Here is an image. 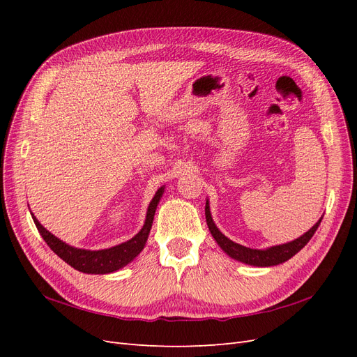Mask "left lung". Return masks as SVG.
Instances as JSON below:
<instances>
[{"label": "left lung", "mask_w": 357, "mask_h": 357, "mask_svg": "<svg viewBox=\"0 0 357 357\" xmlns=\"http://www.w3.org/2000/svg\"><path fill=\"white\" fill-rule=\"evenodd\" d=\"M205 219H207V225H208V229L213 235V238L215 240V243L219 244V247L226 255L235 259V261L243 262L245 265L265 268V266H274V265L283 264V262L289 261L290 257H294L301 250V248H304L307 245V243L311 240V236L314 235V232L317 231L323 218H320L317 220V223L312 226V228H310L304 235H301L299 238L284 243V244L268 247V248H250V247H245V245H241L238 243L229 240L228 236H225V234L220 232V229L215 226V223L211 218L208 199L205 201Z\"/></svg>", "instance_id": "8db88e82"}]
</instances>
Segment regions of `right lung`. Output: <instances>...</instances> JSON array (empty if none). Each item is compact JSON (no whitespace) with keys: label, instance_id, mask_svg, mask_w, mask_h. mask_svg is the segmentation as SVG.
<instances>
[{"label":"right lung","instance_id":"1","mask_svg":"<svg viewBox=\"0 0 357 357\" xmlns=\"http://www.w3.org/2000/svg\"><path fill=\"white\" fill-rule=\"evenodd\" d=\"M164 192L165 186H160L156 190L155 197L149 204L143 228L139 229L137 235H134L131 240H128L122 244H117L110 248H102V250H86V248H77L63 243L58 236L50 234L45 226L37 220L34 214L31 213V215L40 235L43 236V240L47 243V245L62 259V261H66L70 266L84 274H110L117 271V269L126 266L128 264H131L134 259L142 253L147 243L150 229H152L158 204L162 195H164Z\"/></svg>","mask_w":357,"mask_h":357}]
</instances>
